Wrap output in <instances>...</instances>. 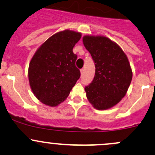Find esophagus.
<instances>
[{"instance_id":"1","label":"esophagus","mask_w":155,"mask_h":155,"mask_svg":"<svg viewBox=\"0 0 155 155\" xmlns=\"http://www.w3.org/2000/svg\"><path fill=\"white\" fill-rule=\"evenodd\" d=\"M80 72H81V75H82H82L84 74V68H82V69L80 70Z\"/></svg>"}]
</instances>
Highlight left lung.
I'll return each mask as SVG.
<instances>
[{"mask_svg":"<svg viewBox=\"0 0 155 155\" xmlns=\"http://www.w3.org/2000/svg\"><path fill=\"white\" fill-rule=\"evenodd\" d=\"M83 44L95 64V76L84 90L89 102L98 110L117 105L126 94L132 71L126 55L110 39L84 36Z\"/></svg>","mask_w":155,"mask_h":155,"instance_id":"left-lung-1","label":"left lung"}]
</instances>
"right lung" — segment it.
I'll use <instances>...</instances> for the list:
<instances>
[{
    "mask_svg": "<svg viewBox=\"0 0 155 155\" xmlns=\"http://www.w3.org/2000/svg\"><path fill=\"white\" fill-rule=\"evenodd\" d=\"M81 33L71 30L48 38L35 53L29 65V81L32 92L42 103L56 106L69 95L80 78L76 68L77 55L73 48Z\"/></svg>",
    "mask_w": 155,
    "mask_h": 155,
    "instance_id": "right-lung-1",
    "label": "right lung"
}]
</instances>
